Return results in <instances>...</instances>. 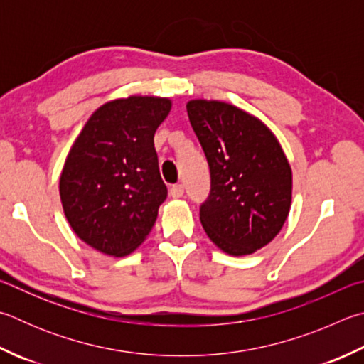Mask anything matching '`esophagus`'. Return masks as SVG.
Instances as JSON below:
<instances>
[{"instance_id":"obj_1","label":"esophagus","mask_w":364,"mask_h":364,"mask_svg":"<svg viewBox=\"0 0 364 364\" xmlns=\"http://www.w3.org/2000/svg\"><path fill=\"white\" fill-rule=\"evenodd\" d=\"M184 194V186L183 184H173L170 188V196L175 197V199H180V197Z\"/></svg>"}]
</instances>
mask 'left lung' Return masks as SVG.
<instances>
[{
    "label": "left lung",
    "mask_w": 364,
    "mask_h": 364,
    "mask_svg": "<svg viewBox=\"0 0 364 364\" xmlns=\"http://www.w3.org/2000/svg\"><path fill=\"white\" fill-rule=\"evenodd\" d=\"M211 175L200 223L230 256L253 255L275 239L289 215L293 171L285 151L259 117L220 100L186 105Z\"/></svg>",
    "instance_id": "8db88e82"
}]
</instances>
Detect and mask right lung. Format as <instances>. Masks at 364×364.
<instances>
[{"label":"right lung","instance_id":"1","mask_svg":"<svg viewBox=\"0 0 364 364\" xmlns=\"http://www.w3.org/2000/svg\"><path fill=\"white\" fill-rule=\"evenodd\" d=\"M171 109L167 97L129 95L97 108L73 141L58 191L79 239L124 257L149 235L167 197L154 134Z\"/></svg>","mask_w":364,"mask_h":364}]
</instances>
